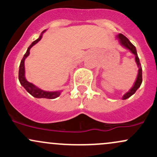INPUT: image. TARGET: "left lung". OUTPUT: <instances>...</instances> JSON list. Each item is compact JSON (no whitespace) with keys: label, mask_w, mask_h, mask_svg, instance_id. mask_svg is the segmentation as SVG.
Masks as SVG:
<instances>
[{"label":"left lung","mask_w":157,"mask_h":157,"mask_svg":"<svg viewBox=\"0 0 157 157\" xmlns=\"http://www.w3.org/2000/svg\"><path fill=\"white\" fill-rule=\"evenodd\" d=\"M118 39H119L121 44L122 45L124 46L125 48H127L129 51H131V52L133 53L134 55H135L136 56L135 59H136V63H137L138 68H139V72H138L137 78H136V80L135 83H134V86H132V89H130L128 92H127L126 94L123 96V98H122V99L125 100V99H127V98H130V96H132L133 94H135V92H136L137 89L140 87L141 84H142V66H141V63H140V62H139V56H138L136 49L135 46H134L133 44H132V43L130 42V40H129V39H127L126 36H124L123 34H121V33L118 34Z\"/></svg>","instance_id":"obj_1"}]
</instances>
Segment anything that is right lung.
<instances>
[{"label":"right lung","mask_w":157,"mask_h":157,"mask_svg":"<svg viewBox=\"0 0 157 157\" xmlns=\"http://www.w3.org/2000/svg\"><path fill=\"white\" fill-rule=\"evenodd\" d=\"M44 30L42 33V34L40 35L39 39H37L36 40H35L34 42H33L32 44L29 46V48H27V52L25 55H24L23 59H21L20 63L19 66V71H18V80H19L20 83L21 84V86L27 90V92L30 93L32 96L36 98H48V99H54V98L59 97L61 92L57 91V92H46V91L42 90V89L37 88L36 86H34L33 84L31 83V82H28L25 78V60L27 56L30 54V48L36 44L39 41L41 40L42 37V33H44Z\"/></svg>","instance_id":"right-lung-1"}]
</instances>
